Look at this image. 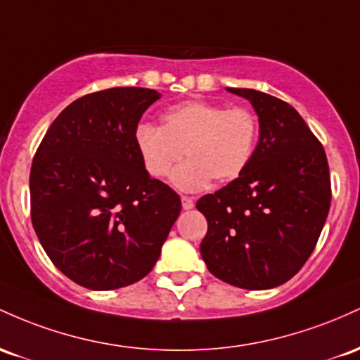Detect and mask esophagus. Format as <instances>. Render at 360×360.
Listing matches in <instances>:
<instances>
[{
  "mask_svg": "<svg viewBox=\"0 0 360 360\" xmlns=\"http://www.w3.org/2000/svg\"><path fill=\"white\" fill-rule=\"evenodd\" d=\"M193 204H195V202H193L192 197L181 195V207H184L185 211H188V209H192Z\"/></svg>",
  "mask_w": 360,
  "mask_h": 360,
  "instance_id": "esophagus-1",
  "label": "esophagus"
}]
</instances>
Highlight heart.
Wrapping results in <instances>:
<instances>
[{
  "mask_svg": "<svg viewBox=\"0 0 360 360\" xmlns=\"http://www.w3.org/2000/svg\"><path fill=\"white\" fill-rule=\"evenodd\" d=\"M257 141L258 120L248 108H224L204 100L173 105L161 115V127L139 124L134 131L136 149L153 179L167 176L184 151L188 160L173 172L172 184L185 192L243 175Z\"/></svg>",
  "mask_w": 360,
  "mask_h": 360,
  "instance_id": "b5f03b06",
  "label": "heart"
}]
</instances>
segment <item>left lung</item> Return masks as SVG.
<instances>
[{"label":"left lung","instance_id":"8db88e82","mask_svg":"<svg viewBox=\"0 0 360 360\" xmlns=\"http://www.w3.org/2000/svg\"><path fill=\"white\" fill-rule=\"evenodd\" d=\"M260 124L252 163L221 191L197 200L207 219L200 255L209 272L241 289H272L306 264L332 200L325 149L294 107L250 88Z\"/></svg>","mask_w":360,"mask_h":360}]
</instances>
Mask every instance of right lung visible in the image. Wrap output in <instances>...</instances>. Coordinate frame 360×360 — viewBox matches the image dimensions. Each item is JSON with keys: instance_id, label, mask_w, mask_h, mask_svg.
<instances>
[{"instance_id": "right-lung-1", "label": "right lung", "mask_w": 360, "mask_h": 360, "mask_svg": "<svg viewBox=\"0 0 360 360\" xmlns=\"http://www.w3.org/2000/svg\"><path fill=\"white\" fill-rule=\"evenodd\" d=\"M149 88H108L68 105L51 124L30 169L32 224L52 264L93 290L148 276L179 217V193L151 179L134 131Z\"/></svg>"}]
</instances>
